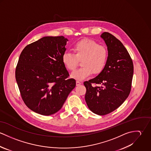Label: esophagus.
<instances>
[{
  "label": "esophagus",
  "instance_id": "obj_1",
  "mask_svg": "<svg viewBox=\"0 0 151 151\" xmlns=\"http://www.w3.org/2000/svg\"><path fill=\"white\" fill-rule=\"evenodd\" d=\"M81 83L80 81H76V85H77V86H80V85H81Z\"/></svg>",
  "mask_w": 151,
  "mask_h": 151
}]
</instances>
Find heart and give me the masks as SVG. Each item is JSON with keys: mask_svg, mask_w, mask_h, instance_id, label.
<instances>
[{"mask_svg": "<svg viewBox=\"0 0 151 151\" xmlns=\"http://www.w3.org/2000/svg\"><path fill=\"white\" fill-rule=\"evenodd\" d=\"M72 50L74 54L65 52L62 58L67 70L74 71L79 61L82 60L81 68L74 71L71 77L78 80L86 79L92 73L100 74L105 68L108 60V50L105 46L96 42L84 39L76 43Z\"/></svg>", "mask_w": 151, "mask_h": 151, "instance_id": "heart-1", "label": "heart"}]
</instances>
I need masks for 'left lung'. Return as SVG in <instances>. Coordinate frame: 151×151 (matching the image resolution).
Segmentation results:
<instances>
[{
  "label": "left lung",
  "mask_w": 151,
  "mask_h": 151,
  "mask_svg": "<svg viewBox=\"0 0 151 151\" xmlns=\"http://www.w3.org/2000/svg\"><path fill=\"white\" fill-rule=\"evenodd\" d=\"M101 37L108 47L106 65L98 76L85 81L84 85L88 107L93 113L103 116L117 109L129 96L134 66L128 51L118 39L106 32Z\"/></svg>",
  "instance_id": "1"
}]
</instances>
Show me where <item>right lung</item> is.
Here are the masks:
<instances>
[{
  "instance_id": "add662e5",
  "label": "right lung",
  "mask_w": 151,
  "mask_h": 151,
  "mask_svg": "<svg viewBox=\"0 0 151 151\" xmlns=\"http://www.w3.org/2000/svg\"><path fill=\"white\" fill-rule=\"evenodd\" d=\"M67 41L63 36L45 37L26 46L20 54L16 80L24 102L35 113H56L76 86L62 60Z\"/></svg>"
}]
</instances>
